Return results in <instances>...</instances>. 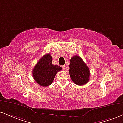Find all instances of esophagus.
Returning a JSON list of instances; mask_svg holds the SVG:
<instances>
[{"label":"esophagus","instance_id":"1","mask_svg":"<svg viewBox=\"0 0 123 123\" xmlns=\"http://www.w3.org/2000/svg\"><path fill=\"white\" fill-rule=\"evenodd\" d=\"M62 69H63V70H65V69H66L65 65H62Z\"/></svg>","mask_w":123,"mask_h":123}]
</instances>
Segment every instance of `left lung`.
Here are the masks:
<instances>
[{
  "label": "left lung",
  "instance_id": "obj_1",
  "mask_svg": "<svg viewBox=\"0 0 123 123\" xmlns=\"http://www.w3.org/2000/svg\"><path fill=\"white\" fill-rule=\"evenodd\" d=\"M69 74L73 82L76 85H85L89 80L90 71L80 57L74 55L70 60Z\"/></svg>",
  "mask_w": 123,
  "mask_h": 123
}]
</instances>
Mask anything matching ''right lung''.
Wrapping results in <instances>:
<instances>
[{
	"label": "right lung",
	"mask_w": 123,
	"mask_h": 123,
	"mask_svg": "<svg viewBox=\"0 0 123 123\" xmlns=\"http://www.w3.org/2000/svg\"><path fill=\"white\" fill-rule=\"evenodd\" d=\"M52 57L50 54H46L41 58L32 70L34 79L39 85L47 86L52 84L57 72L62 68L52 63Z\"/></svg>",
	"instance_id": "1"
}]
</instances>
